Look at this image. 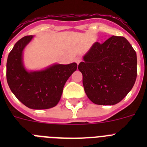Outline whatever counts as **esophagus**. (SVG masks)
<instances>
[{"mask_svg":"<svg viewBox=\"0 0 147 147\" xmlns=\"http://www.w3.org/2000/svg\"><path fill=\"white\" fill-rule=\"evenodd\" d=\"M81 61H82V58L80 57H77L76 58H75V62L77 63V65H79V63H80Z\"/></svg>","mask_w":147,"mask_h":147,"instance_id":"esophagus-1","label":"esophagus"}]
</instances>
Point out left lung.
<instances>
[{
    "mask_svg": "<svg viewBox=\"0 0 147 147\" xmlns=\"http://www.w3.org/2000/svg\"><path fill=\"white\" fill-rule=\"evenodd\" d=\"M85 93L92 102L113 105L132 88L137 77V57L128 40L112 36L96 42L79 64Z\"/></svg>",
    "mask_w": 147,
    "mask_h": 147,
    "instance_id": "1",
    "label": "left lung"
}]
</instances>
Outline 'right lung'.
Returning <instances> with one entry per match:
<instances>
[{"label": "right lung", "instance_id": "add662e5", "mask_svg": "<svg viewBox=\"0 0 147 147\" xmlns=\"http://www.w3.org/2000/svg\"><path fill=\"white\" fill-rule=\"evenodd\" d=\"M32 37H23L10 51L6 62V80L11 92L26 107L36 110L51 108L60 100L65 84L76 70L77 64H57L44 71L28 72L23 67L22 54Z\"/></svg>", "mask_w": 147, "mask_h": 147}]
</instances>
